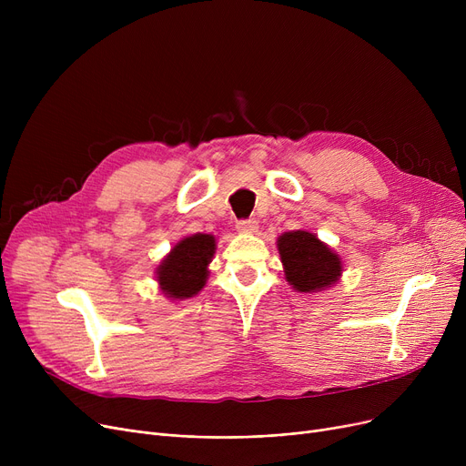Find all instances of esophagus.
Returning a JSON list of instances; mask_svg holds the SVG:
<instances>
[{"instance_id":"esophagus-1","label":"esophagus","mask_w":466,"mask_h":466,"mask_svg":"<svg viewBox=\"0 0 466 466\" xmlns=\"http://www.w3.org/2000/svg\"><path fill=\"white\" fill-rule=\"evenodd\" d=\"M236 228H238L239 232H246V234H253V232H257L258 225H257V220H255V218H248V220H238V225H236Z\"/></svg>"}]
</instances>
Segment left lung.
<instances>
[{
	"label": "left lung",
	"mask_w": 466,
	"mask_h": 466,
	"mask_svg": "<svg viewBox=\"0 0 466 466\" xmlns=\"http://www.w3.org/2000/svg\"><path fill=\"white\" fill-rule=\"evenodd\" d=\"M287 283L299 292H321L344 274L339 255L309 230L285 232L276 241Z\"/></svg>",
	"instance_id": "obj_1"
}]
</instances>
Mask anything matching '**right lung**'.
<instances>
[{
  "instance_id": "add662e5",
  "label": "right lung",
  "mask_w": 466,
  "mask_h": 466,
  "mask_svg": "<svg viewBox=\"0 0 466 466\" xmlns=\"http://www.w3.org/2000/svg\"><path fill=\"white\" fill-rule=\"evenodd\" d=\"M215 249L217 239L213 234L198 232L181 238L155 270L162 295L174 302L198 295L206 287Z\"/></svg>"
}]
</instances>
